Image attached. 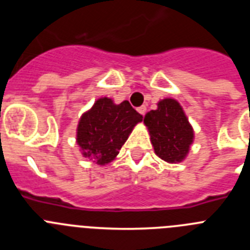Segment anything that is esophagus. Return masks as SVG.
<instances>
[{"label":"esophagus","mask_w":250,"mask_h":250,"mask_svg":"<svg viewBox=\"0 0 250 250\" xmlns=\"http://www.w3.org/2000/svg\"><path fill=\"white\" fill-rule=\"evenodd\" d=\"M138 111L140 112V114L143 115V116H144V115H145V112H146V106H145V105L140 106V107H139V109H138Z\"/></svg>","instance_id":"obj_1"}]
</instances>
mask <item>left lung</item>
Here are the masks:
<instances>
[{
	"instance_id": "obj_1",
	"label": "left lung",
	"mask_w": 250,
	"mask_h": 250,
	"mask_svg": "<svg viewBox=\"0 0 250 250\" xmlns=\"http://www.w3.org/2000/svg\"><path fill=\"white\" fill-rule=\"evenodd\" d=\"M155 154L167 163H180L193 144L194 131L184 110L174 99L158 103L144 118Z\"/></svg>"
}]
</instances>
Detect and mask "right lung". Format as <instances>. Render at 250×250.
<instances>
[{
    "mask_svg": "<svg viewBox=\"0 0 250 250\" xmlns=\"http://www.w3.org/2000/svg\"><path fill=\"white\" fill-rule=\"evenodd\" d=\"M140 121H143V115L129 101L116 105L111 99L100 98L81 116L76 143L85 158L99 165L109 164Z\"/></svg>",
    "mask_w": 250,
    "mask_h": 250,
    "instance_id": "1",
    "label": "right lung"
}]
</instances>
